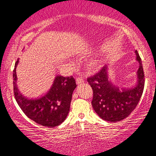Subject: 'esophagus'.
Masks as SVG:
<instances>
[{
  "instance_id": "obj_1",
  "label": "esophagus",
  "mask_w": 156,
  "mask_h": 156,
  "mask_svg": "<svg viewBox=\"0 0 156 156\" xmlns=\"http://www.w3.org/2000/svg\"><path fill=\"white\" fill-rule=\"evenodd\" d=\"M84 83V80H83V78L78 77L76 78V83H77V85L81 84V83Z\"/></svg>"
}]
</instances>
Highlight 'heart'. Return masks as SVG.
<instances>
[{
	"mask_svg": "<svg viewBox=\"0 0 156 156\" xmlns=\"http://www.w3.org/2000/svg\"><path fill=\"white\" fill-rule=\"evenodd\" d=\"M98 61H96V60H93V61H91L89 63L88 67H89V69H90V70H94V69H95L96 68L98 67Z\"/></svg>",
	"mask_w": 156,
	"mask_h": 156,
	"instance_id": "heart-1",
	"label": "heart"
}]
</instances>
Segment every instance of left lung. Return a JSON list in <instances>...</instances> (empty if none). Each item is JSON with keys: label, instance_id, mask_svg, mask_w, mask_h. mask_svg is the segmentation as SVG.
<instances>
[{"label": "left lung", "instance_id": "8db88e82", "mask_svg": "<svg viewBox=\"0 0 156 156\" xmlns=\"http://www.w3.org/2000/svg\"><path fill=\"white\" fill-rule=\"evenodd\" d=\"M135 53L139 63L135 87L119 88L113 85L108 80L107 66L87 79L93 91V108L103 120L111 122L121 121L132 112L139 102L144 88L145 76L141 59L137 51Z\"/></svg>", "mask_w": 156, "mask_h": 156}]
</instances>
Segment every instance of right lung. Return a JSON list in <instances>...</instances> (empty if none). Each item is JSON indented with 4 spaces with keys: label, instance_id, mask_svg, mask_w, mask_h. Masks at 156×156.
I'll use <instances>...</instances> for the list:
<instances>
[{
    "label": "right lung",
    "instance_id": "right-lung-1",
    "mask_svg": "<svg viewBox=\"0 0 156 156\" xmlns=\"http://www.w3.org/2000/svg\"><path fill=\"white\" fill-rule=\"evenodd\" d=\"M13 70V88L17 104L27 117L37 124L48 127L60 125L66 118L70 109L72 94L76 87L73 76H56L49 91L37 99H27L20 93L17 87L16 68Z\"/></svg>",
    "mask_w": 156,
    "mask_h": 156
}]
</instances>
